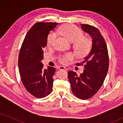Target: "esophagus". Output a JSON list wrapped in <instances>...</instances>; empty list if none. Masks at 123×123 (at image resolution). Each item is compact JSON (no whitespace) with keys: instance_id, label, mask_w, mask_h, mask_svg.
I'll use <instances>...</instances> for the list:
<instances>
[{"instance_id":"34e87169","label":"esophagus","mask_w":123,"mask_h":123,"mask_svg":"<svg viewBox=\"0 0 123 123\" xmlns=\"http://www.w3.org/2000/svg\"><path fill=\"white\" fill-rule=\"evenodd\" d=\"M58 69L59 70H67V69L65 68L64 67H62V66H60L59 67Z\"/></svg>"}]
</instances>
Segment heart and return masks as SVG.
<instances>
[{
    "label": "heart",
    "mask_w": 123,
    "mask_h": 123,
    "mask_svg": "<svg viewBox=\"0 0 123 123\" xmlns=\"http://www.w3.org/2000/svg\"><path fill=\"white\" fill-rule=\"evenodd\" d=\"M59 33L70 42H74L73 46L77 55L83 57L88 54L92 47V41L88 37L84 36L83 32L80 28L72 24L64 25L59 29ZM56 33L51 32L47 37V45L53 46L56 41ZM74 58L73 53H68L59 58V61L62 64H67Z\"/></svg>",
    "instance_id": "obj_1"
}]
</instances>
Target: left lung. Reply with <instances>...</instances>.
Segmentation results:
<instances>
[{"mask_svg":"<svg viewBox=\"0 0 123 123\" xmlns=\"http://www.w3.org/2000/svg\"><path fill=\"white\" fill-rule=\"evenodd\" d=\"M81 28L92 37V49L83 62L76 63L77 65L84 64L83 73L78 75L70 70L68 77L74 95L81 100H87L93 96L104 83L109 58L106 43L100 31L87 24H82Z\"/></svg>","mask_w":123,"mask_h":123,"instance_id":"obj_1","label":"left lung"}]
</instances>
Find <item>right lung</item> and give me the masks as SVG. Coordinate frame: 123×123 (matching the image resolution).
I'll return each instance as SVG.
<instances>
[{
	"label": "right lung",
	"instance_id": "add662e5",
	"mask_svg": "<svg viewBox=\"0 0 123 123\" xmlns=\"http://www.w3.org/2000/svg\"><path fill=\"white\" fill-rule=\"evenodd\" d=\"M58 23L37 22L33 25L25 36L18 56V68L21 80L28 92L37 98H43L52 91L54 67L43 68V49L47 45L50 31Z\"/></svg>",
	"mask_w": 123,
	"mask_h": 123
}]
</instances>
